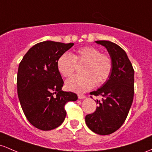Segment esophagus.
I'll return each mask as SVG.
<instances>
[{
  "label": "esophagus",
  "mask_w": 152,
  "mask_h": 152,
  "mask_svg": "<svg viewBox=\"0 0 152 152\" xmlns=\"http://www.w3.org/2000/svg\"><path fill=\"white\" fill-rule=\"evenodd\" d=\"M78 97H79V99H84V98L86 97V96L83 94H78Z\"/></svg>",
  "instance_id": "obj_1"
}]
</instances>
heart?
Wrapping results in <instances>:
<instances>
[{
    "label": "heart",
    "mask_w": 152,
    "mask_h": 152,
    "mask_svg": "<svg viewBox=\"0 0 152 152\" xmlns=\"http://www.w3.org/2000/svg\"><path fill=\"white\" fill-rule=\"evenodd\" d=\"M82 63V74L75 75L66 80V87L69 91L83 93L95 84H103L113 71L112 58L93 46L81 47L72 55L68 52L63 53L57 61V68L63 76L69 77L74 73L76 64Z\"/></svg>",
    "instance_id": "heart-1"
}]
</instances>
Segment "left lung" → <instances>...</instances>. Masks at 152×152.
Returning a JSON list of instances; mask_svg holds the SVG:
<instances>
[{
	"mask_svg": "<svg viewBox=\"0 0 152 152\" xmlns=\"http://www.w3.org/2000/svg\"><path fill=\"white\" fill-rule=\"evenodd\" d=\"M105 47L113 61L109 79L91 95L102 96L96 99V110L85 118L86 126L99 135H109L119 129L127 118L134 95V70L127 54L119 45L106 40L96 41Z\"/></svg>",
	"mask_w": 152,
	"mask_h": 152,
	"instance_id": "obj_1",
	"label": "left lung"
}]
</instances>
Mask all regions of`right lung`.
<instances>
[{
    "instance_id": "add662e5",
    "label": "right lung",
    "mask_w": 152,
    "mask_h": 152,
    "mask_svg": "<svg viewBox=\"0 0 152 152\" xmlns=\"http://www.w3.org/2000/svg\"><path fill=\"white\" fill-rule=\"evenodd\" d=\"M73 43L53 41L37 43L28 50L19 63L17 92L26 119L34 127L50 131L62 124L65 105L77 100V94L63 91V81L57 68L61 55Z\"/></svg>"
}]
</instances>
